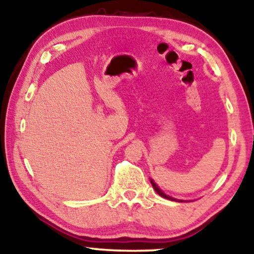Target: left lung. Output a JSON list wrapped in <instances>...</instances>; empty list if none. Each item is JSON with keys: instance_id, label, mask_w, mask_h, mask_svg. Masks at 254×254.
<instances>
[{"instance_id": "left-lung-1", "label": "left lung", "mask_w": 254, "mask_h": 254, "mask_svg": "<svg viewBox=\"0 0 254 254\" xmlns=\"http://www.w3.org/2000/svg\"><path fill=\"white\" fill-rule=\"evenodd\" d=\"M150 183H151L152 187H154V190H156V192H157L158 195H161L162 197H165V199H168V200H171V201H178V202H183V200H178V199H175V197H172V196H170V195H166V194H165L164 192H163V190H162L161 189H159L157 184H156L152 179H150Z\"/></svg>"}]
</instances>
